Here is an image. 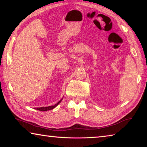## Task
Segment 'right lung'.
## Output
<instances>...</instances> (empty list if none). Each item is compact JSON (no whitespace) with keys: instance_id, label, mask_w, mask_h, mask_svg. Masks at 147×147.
<instances>
[{"instance_id":"right-lung-1","label":"right lung","mask_w":147,"mask_h":147,"mask_svg":"<svg viewBox=\"0 0 147 147\" xmlns=\"http://www.w3.org/2000/svg\"><path fill=\"white\" fill-rule=\"evenodd\" d=\"M62 100H63V98H62L60 101H59L58 102H57L55 105H52V106H49V107H40V108H36V110H40V111H48V110H52L53 109H55V108L57 106V105L60 103V102L62 101Z\"/></svg>"}]
</instances>
